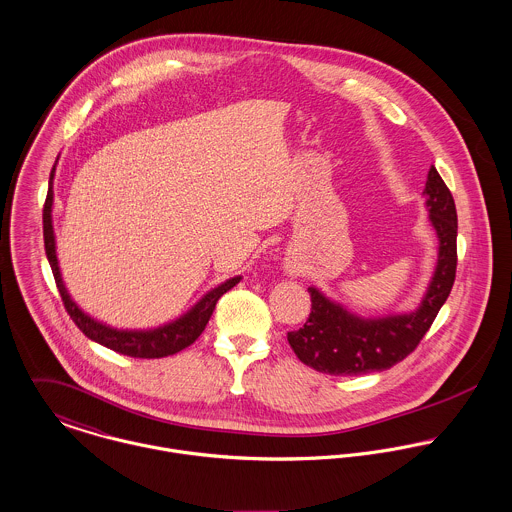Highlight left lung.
Masks as SVG:
<instances>
[{"label":"left lung","mask_w":512,"mask_h":512,"mask_svg":"<svg viewBox=\"0 0 512 512\" xmlns=\"http://www.w3.org/2000/svg\"><path fill=\"white\" fill-rule=\"evenodd\" d=\"M423 195L438 236V261L421 306L411 314L364 319L312 286V314L304 327L288 333L292 351L304 364L331 376H360L388 370L417 349L452 290L458 263L456 204L434 165Z\"/></svg>","instance_id":"obj_1"}]
</instances>
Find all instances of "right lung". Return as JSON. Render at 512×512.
Segmentation results:
<instances>
[{"instance_id": "right-lung-1", "label": "right lung", "mask_w": 512, "mask_h": 512, "mask_svg": "<svg viewBox=\"0 0 512 512\" xmlns=\"http://www.w3.org/2000/svg\"><path fill=\"white\" fill-rule=\"evenodd\" d=\"M54 171H56V163L50 171V181H48V195L44 202V210H42V232H44V251L52 269V275L56 280L58 292L62 296L64 308L74 319V323L78 325L79 331L89 337L91 341L115 351V353L126 354V356H134V358H161V356H169V354L179 353L185 347L193 345L200 337V333L204 331L210 315L216 308V302L236 286L241 280V276H234L226 282H222L220 286L212 288L208 294H204L197 304L187 312L181 315L179 319L161 325L156 329H146V331H128V329H115L109 327L97 319H93L91 315L85 314L79 310L78 304L70 298L66 284L60 275V267H58V257H56V239H54V228H52V202H54V191H52V179H54Z\"/></svg>"}]
</instances>
